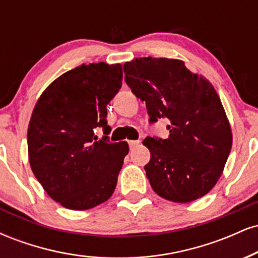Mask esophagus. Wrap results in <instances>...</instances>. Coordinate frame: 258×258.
Segmentation results:
<instances>
[{
    "mask_svg": "<svg viewBox=\"0 0 258 258\" xmlns=\"http://www.w3.org/2000/svg\"><path fill=\"white\" fill-rule=\"evenodd\" d=\"M139 143H141L139 141H128V146H130V148H131V149H132V148L137 147Z\"/></svg>",
    "mask_w": 258,
    "mask_h": 258,
    "instance_id": "obj_1",
    "label": "esophagus"
}]
</instances>
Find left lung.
I'll return each mask as SVG.
<instances>
[{
  "mask_svg": "<svg viewBox=\"0 0 258 258\" xmlns=\"http://www.w3.org/2000/svg\"><path fill=\"white\" fill-rule=\"evenodd\" d=\"M126 84L146 102L150 122L167 117L166 139L147 137L144 166L153 190L174 203L203 198L220 179L232 149V128L211 82L184 61L136 58L123 64Z\"/></svg>",
  "mask_w": 258,
  "mask_h": 258,
  "instance_id": "left-lung-1",
  "label": "left lung"
}]
</instances>
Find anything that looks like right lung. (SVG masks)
I'll list each match as a JSON object with an SVG mask.
<instances>
[{
	"label": "right lung",
	"mask_w": 258,
	"mask_h": 258,
	"mask_svg": "<svg viewBox=\"0 0 258 258\" xmlns=\"http://www.w3.org/2000/svg\"><path fill=\"white\" fill-rule=\"evenodd\" d=\"M121 85V64H82L55 79L35 104L29 162L44 191L67 209H92L114 193L128 144L98 141L94 130L110 132L106 105Z\"/></svg>",
	"instance_id": "obj_1"
}]
</instances>
